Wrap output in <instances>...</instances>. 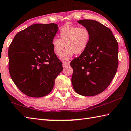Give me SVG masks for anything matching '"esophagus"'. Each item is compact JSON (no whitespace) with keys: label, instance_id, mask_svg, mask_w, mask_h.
Segmentation results:
<instances>
[{"label":"esophagus","instance_id":"obj_1","mask_svg":"<svg viewBox=\"0 0 131 131\" xmlns=\"http://www.w3.org/2000/svg\"><path fill=\"white\" fill-rule=\"evenodd\" d=\"M70 64V63L69 62H67V61H63V67L64 68V67H67V66L69 65Z\"/></svg>","mask_w":131,"mask_h":131}]
</instances>
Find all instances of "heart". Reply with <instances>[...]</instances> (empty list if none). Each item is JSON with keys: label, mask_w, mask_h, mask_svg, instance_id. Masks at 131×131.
<instances>
[{"label": "heart", "mask_w": 131, "mask_h": 131, "mask_svg": "<svg viewBox=\"0 0 131 131\" xmlns=\"http://www.w3.org/2000/svg\"><path fill=\"white\" fill-rule=\"evenodd\" d=\"M90 35L86 27L66 25L59 31V38L52 39L51 45L53 51L56 56H60L65 45L66 49L60 58L67 61L75 53L81 54L88 48L90 42Z\"/></svg>", "instance_id": "heart-1"}]
</instances>
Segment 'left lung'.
Wrapping results in <instances>:
<instances>
[{
    "label": "left lung",
    "mask_w": 131,
    "mask_h": 131,
    "mask_svg": "<svg viewBox=\"0 0 131 131\" xmlns=\"http://www.w3.org/2000/svg\"><path fill=\"white\" fill-rule=\"evenodd\" d=\"M90 33L88 48L71 62L74 90L83 96H94L104 91L115 76L118 68V42L112 31L94 20L78 21Z\"/></svg>",
    "instance_id": "8db88e82"
}]
</instances>
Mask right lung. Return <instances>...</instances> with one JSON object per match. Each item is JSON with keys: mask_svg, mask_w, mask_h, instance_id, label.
Here are the masks:
<instances>
[{"mask_svg": "<svg viewBox=\"0 0 131 131\" xmlns=\"http://www.w3.org/2000/svg\"><path fill=\"white\" fill-rule=\"evenodd\" d=\"M57 24H36L17 33L8 48L9 71L17 88L29 97H42L52 90L63 70L51 42Z\"/></svg>", "mask_w": 131, "mask_h": 131, "instance_id": "right-lung-1", "label": "right lung"}]
</instances>
